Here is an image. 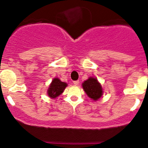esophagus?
I'll return each mask as SVG.
<instances>
[{"instance_id": "1", "label": "esophagus", "mask_w": 148, "mask_h": 148, "mask_svg": "<svg viewBox=\"0 0 148 148\" xmlns=\"http://www.w3.org/2000/svg\"><path fill=\"white\" fill-rule=\"evenodd\" d=\"M74 84L75 85V86H77V85L79 84V80H77V81H74Z\"/></svg>"}]
</instances>
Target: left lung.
Segmentation results:
<instances>
[{"mask_svg":"<svg viewBox=\"0 0 148 148\" xmlns=\"http://www.w3.org/2000/svg\"><path fill=\"white\" fill-rule=\"evenodd\" d=\"M82 87L85 93L90 99L97 101L103 95V89L101 84L95 77H89L82 83Z\"/></svg>","mask_w":148,"mask_h":148,"instance_id":"1","label":"left lung"}]
</instances>
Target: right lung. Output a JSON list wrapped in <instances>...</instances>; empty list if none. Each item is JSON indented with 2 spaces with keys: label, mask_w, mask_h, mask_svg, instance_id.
Instances as JSON below:
<instances>
[{
  "label": "right lung",
  "mask_w": 148,
  "mask_h": 148,
  "mask_svg": "<svg viewBox=\"0 0 148 148\" xmlns=\"http://www.w3.org/2000/svg\"><path fill=\"white\" fill-rule=\"evenodd\" d=\"M67 84L62 82L59 78H54L48 88L47 95L51 99H55L62 95L67 86Z\"/></svg>",
  "instance_id": "obj_1"
}]
</instances>
